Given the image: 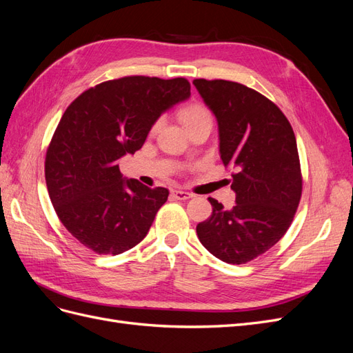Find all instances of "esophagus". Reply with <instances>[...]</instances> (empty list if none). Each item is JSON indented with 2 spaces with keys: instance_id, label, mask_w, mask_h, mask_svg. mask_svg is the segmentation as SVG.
Here are the masks:
<instances>
[{
  "instance_id": "34e87169",
  "label": "esophagus",
  "mask_w": 353,
  "mask_h": 353,
  "mask_svg": "<svg viewBox=\"0 0 353 353\" xmlns=\"http://www.w3.org/2000/svg\"><path fill=\"white\" fill-rule=\"evenodd\" d=\"M170 194H172V197L176 200H187L190 197H193V194L188 193V191H184V190H172L170 191Z\"/></svg>"
}]
</instances>
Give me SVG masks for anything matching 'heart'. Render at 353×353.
Here are the masks:
<instances>
[{
    "label": "heart",
    "mask_w": 353,
    "mask_h": 353,
    "mask_svg": "<svg viewBox=\"0 0 353 353\" xmlns=\"http://www.w3.org/2000/svg\"><path fill=\"white\" fill-rule=\"evenodd\" d=\"M179 117H181V122L184 123L185 128L190 126V125H194L197 122H201V121H212L210 112L208 110V108H205V105L200 104V103L188 104L187 108L181 110ZM157 125H154V128Z\"/></svg>",
    "instance_id": "b5f03b06"
}]
</instances>
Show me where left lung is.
I'll list each match as a JSON object with an SVG mask.
<instances>
[{
  "instance_id": "left-lung-1",
  "label": "left lung",
  "mask_w": 353,
  "mask_h": 353,
  "mask_svg": "<svg viewBox=\"0 0 353 353\" xmlns=\"http://www.w3.org/2000/svg\"><path fill=\"white\" fill-rule=\"evenodd\" d=\"M215 114L222 163L234 169L236 206L209 197L212 216L197 225L200 243L218 259L250 262L280 241L302 196L293 128L276 105L239 82L194 79Z\"/></svg>"
}]
</instances>
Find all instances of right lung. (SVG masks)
<instances>
[{"label":"right lung","mask_w":353,"mask_h":353,"mask_svg":"<svg viewBox=\"0 0 353 353\" xmlns=\"http://www.w3.org/2000/svg\"><path fill=\"white\" fill-rule=\"evenodd\" d=\"M184 78L125 77L82 92L63 113L46 156V181L63 225L99 254L132 249L169 191L125 179L119 159L143 147L160 114L190 97Z\"/></svg>","instance_id":"right-lung-1"}]
</instances>
